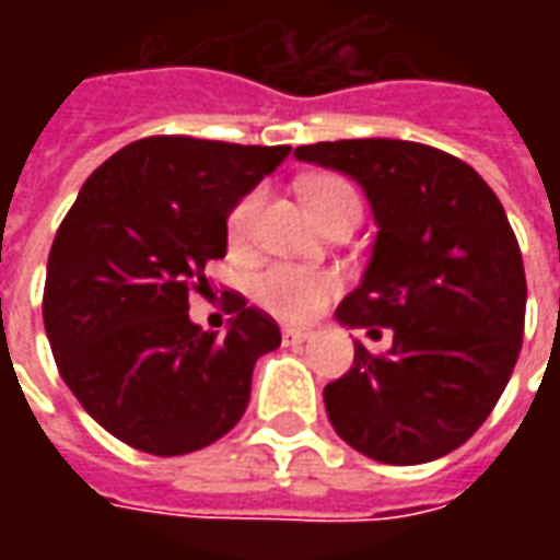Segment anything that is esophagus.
<instances>
[{
	"label": "esophagus",
	"instance_id": "34e87169",
	"mask_svg": "<svg viewBox=\"0 0 560 560\" xmlns=\"http://www.w3.org/2000/svg\"><path fill=\"white\" fill-rule=\"evenodd\" d=\"M308 329H293V327H284L281 329V341L284 345H303V341H308Z\"/></svg>",
	"mask_w": 560,
	"mask_h": 560
}]
</instances>
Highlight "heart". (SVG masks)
I'll use <instances>...</instances> for the list:
<instances>
[{"instance_id": "obj_1", "label": "heart", "mask_w": 560, "mask_h": 560, "mask_svg": "<svg viewBox=\"0 0 560 560\" xmlns=\"http://www.w3.org/2000/svg\"><path fill=\"white\" fill-rule=\"evenodd\" d=\"M353 195V188L345 179L336 176H312L305 179L303 197L308 209L315 212V219L329 209L341 197ZM257 195L245 197L240 207L231 212L228 221V233H231V243H243L252 215H255ZM336 291V279L327 272H317V269L305 267H291V264H272V267L260 269L255 279H252V296L257 305H264L267 312L284 320H305L320 312V305L327 303L329 296Z\"/></svg>"}]
</instances>
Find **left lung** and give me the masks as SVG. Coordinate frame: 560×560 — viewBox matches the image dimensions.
Masks as SVG:
<instances>
[{"label": "left lung", "instance_id": "obj_1", "mask_svg": "<svg viewBox=\"0 0 560 560\" xmlns=\"http://www.w3.org/2000/svg\"><path fill=\"white\" fill-rule=\"evenodd\" d=\"M305 164L351 176L377 236L360 284L336 308L341 327H389L372 357L357 341L348 375L324 387L332 429L384 465H422L468 441L518 360L528 284L516 233L482 176L411 140L312 143Z\"/></svg>", "mask_w": 560, "mask_h": 560}]
</instances>
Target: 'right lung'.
<instances>
[{
	"mask_svg": "<svg viewBox=\"0 0 560 560\" xmlns=\"http://www.w3.org/2000/svg\"><path fill=\"white\" fill-rule=\"evenodd\" d=\"M291 147L143 138L80 188L56 233L44 327L92 420L152 456L209 446L240 422L276 320L233 296L224 336L188 317L191 284L228 255V215Z\"/></svg>",
	"mask_w": 560,
	"mask_h": 560,
	"instance_id": "right-lung-1",
	"label": "right lung"
}]
</instances>
